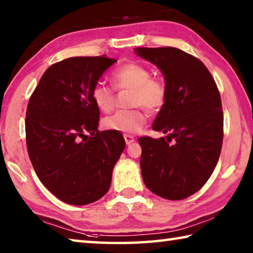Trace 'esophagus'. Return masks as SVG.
<instances>
[{"label": "esophagus", "instance_id": "obj_1", "mask_svg": "<svg viewBox=\"0 0 253 253\" xmlns=\"http://www.w3.org/2000/svg\"><path fill=\"white\" fill-rule=\"evenodd\" d=\"M124 138H125V142L127 145H130L131 143L135 142V138L131 135H124Z\"/></svg>", "mask_w": 253, "mask_h": 253}]
</instances>
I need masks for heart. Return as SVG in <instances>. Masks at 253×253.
Here are the masks:
<instances>
[{"instance_id":"obj_1","label":"heart","mask_w":253,"mask_h":253,"mask_svg":"<svg viewBox=\"0 0 253 253\" xmlns=\"http://www.w3.org/2000/svg\"><path fill=\"white\" fill-rule=\"evenodd\" d=\"M152 72L138 62H128L113 71L110 79L119 90L129 89L132 109L118 110L104 119L105 128L125 134H135L146 124V113L137 105L145 107L149 113H156L165 104L166 87L162 80L151 78ZM92 100L100 110L109 113L115 107V92L104 84L93 85Z\"/></svg>"}]
</instances>
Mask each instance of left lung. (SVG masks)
Wrapping results in <instances>:
<instances>
[{
  "instance_id": "obj_1",
  "label": "left lung",
  "mask_w": 253,
  "mask_h": 253,
  "mask_svg": "<svg viewBox=\"0 0 253 253\" xmlns=\"http://www.w3.org/2000/svg\"><path fill=\"white\" fill-rule=\"evenodd\" d=\"M135 53L162 71L166 100L153 129L161 138L139 137L145 185L166 200H183L211 176L223 142L219 89L198 58L172 46L136 48Z\"/></svg>"
}]
</instances>
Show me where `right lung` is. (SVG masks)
Masks as SVG:
<instances>
[{
	"label": "right lung",
	"mask_w": 253,
	"mask_h": 253,
	"mask_svg": "<svg viewBox=\"0 0 253 253\" xmlns=\"http://www.w3.org/2000/svg\"><path fill=\"white\" fill-rule=\"evenodd\" d=\"M115 62L106 55L62 60L45 70L30 97L29 157L41 183L65 203L85 205L102 198L125 148L121 131L98 130L99 108L91 97Z\"/></svg>",
	"instance_id": "right-lung-1"
}]
</instances>
